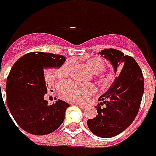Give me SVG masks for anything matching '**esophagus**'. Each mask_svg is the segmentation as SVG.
I'll list each match as a JSON object with an SVG mask.
<instances>
[{
  "mask_svg": "<svg viewBox=\"0 0 156 156\" xmlns=\"http://www.w3.org/2000/svg\"><path fill=\"white\" fill-rule=\"evenodd\" d=\"M74 104L76 105H78L79 107H80L81 109H85L86 108V105H83V104H80V103H78V102H75Z\"/></svg>",
  "mask_w": 156,
  "mask_h": 156,
  "instance_id": "esophagus-1",
  "label": "esophagus"
}]
</instances>
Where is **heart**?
<instances>
[{"instance_id": "1", "label": "heart", "mask_w": 156, "mask_h": 156, "mask_svg": "<svg viewBox=\"0 0 156 156\" xmlns=\"http://www.w3.org/2000/svg\"><path fill=\"white\" fill-rule=\"evenodd\" d=\"M87 66L94 74L101 73L105 70L104 62L98 58L88 59ZM71 68L72 63L70 61L66 62L58 71V76L60 77L68 76ZM58 90L62 98L76 102H85L96 93V88L93 84H82L70 80L59 84Z\"/></svg>"}]
</instances>
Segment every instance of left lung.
I'll return each mask as SVG.
<instances>
[{
	"label": "left lung",
	"instance_id": "1",
	"mask_svg": "<svg viewBox=\"0 0 156 156\" xmlns=\"http://www.w3.org/2000/svg\"><path fill=\"white\" fill-rule=\"evenodd\" d=\"M113 65L118 73L106 93L98 99L95 118L87 121L88 129L101 138H111L124 131L138 114L144 83L141 68L129 55L118 50L109 48L99 52ZM105 105V107L101 105Z\"/></svg>",
	"mask_w": 156,
	"mask_h": 156
}]
</instances>
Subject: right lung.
<instances>
[{
  "label": "right lung",
  "mask_w": 156,
  "mask_h": 156,
  "mask_svg": "<svg viewBox=\"0 0 156 156\" xmlns=\"http://www.w3.org/2000/svg\"><path fill=\"white\" fill-rule=\"evenodd\" d=\"M66 60L60 55L34 51L27 53L11 68L6 81L7 105L17 125L25 131L45 135L58 129L65 118L67 102L58 100L48 105L44 70L59 68Z\"/></svg>",
  "instance_id": "1"
}]
</instances>
